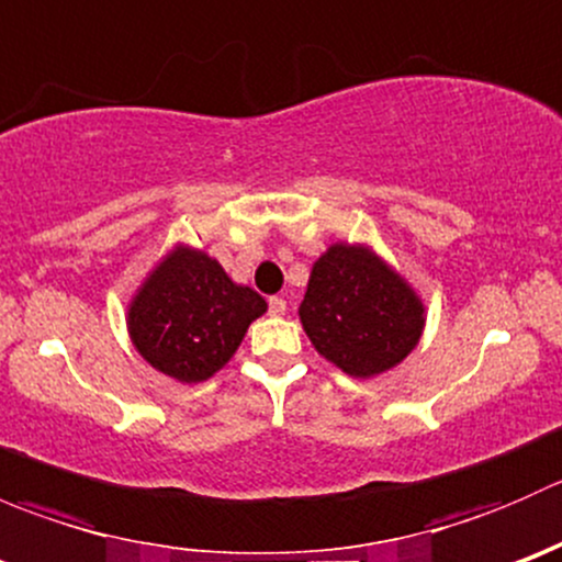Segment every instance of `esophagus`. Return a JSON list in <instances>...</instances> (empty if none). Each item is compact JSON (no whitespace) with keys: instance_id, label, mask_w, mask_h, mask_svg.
<instances>
[{"instance_id":"obj_1","label":"esophagus","mask_w":562,"mask_h":562,"mask_svg":"<svg viewBox=\"0 0 562 562\" xmlns=\"http://www.w3.org/2000/svg\"><path fill=\"white\" fill-rule=\"evenodd\" d=\"M285 310H288L285 299H280V296H271V299H269V313H271V315L280 317V315H285Z\"/></svg>"}]
</instances>
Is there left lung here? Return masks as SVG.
Wrapping results in <instances>:
<instances>
[{
  "label": "left lung",
  "mask_w": 562,
  "mask_h": 562,
  "mask_svg": "<svg viewBox=\"0 0 562 562\" xmlns=\"http://www.w3.org/2000/svg\"><path fill=\"white\" fill-rule=\"evenodd\" d=\"M299 321L323 359L345 375L370 381L413 353L427 307L370 245L334 241L310 271Z\"/></svg>",
  "instance_id": "obj_1"
}]
</instances>
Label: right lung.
Instances as JSON below:
<instances>
[{
	"label": "right lung",
	"mask_w": 562,
	"mask_h": 562,
	"mask_svg": "<svg viewBox=\"0 0 562 562\" xmlns=\"http://www.w3.org/2000/svg\"><path fill=\"white\" fill-rule=\"evenodd\" d=\"M266 310V299L231 280L212 255L179 241L130 299L127 334L146 364L192 386L234 359Z\"/></svg>",
	"instance_id": "add662e5"
}]
</instances>
